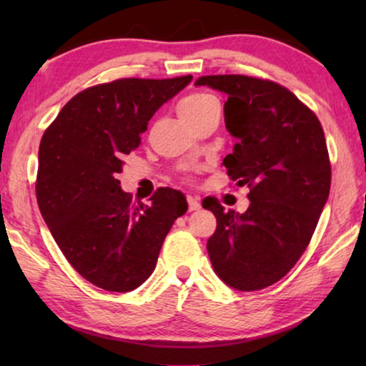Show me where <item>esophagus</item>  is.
Wrapping results in <instances>:
<instances>
[{
	"label": "esophagus",
	"instance_id": "34e87169",
	"mask_svg": "<svg viewBox=\"0 0 366 366\" xmlns=\"http://www.w3.org/2000/svg\"><path fill=\"white\" fill-rule=\"evenodd\" d=\"M187 199H188V209H189V212H197V209H199V207H202V204H199V199L198 198L188 197Z\"/></svg>",
	"mask_w": 366,
	"mask_h": 366
}]
</instances>
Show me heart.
Instances as JSON below:
<instances>
[{
    "mask_svg": "<svg viewBox=\"0 0 366 366\" xmlns=\"http://www.w3.org/2000/svg\"><path fill=\"white\" fill-rule=\"evenodd\" d=\"M214 104H218V102L212 97V94L194 93L179 102L178 113L182 119H192L194 117H199V114L207 112L208 108L214 107Z\"/></svg>",
    "mask_w": 366,
    "mask_h": 366,
    "instance_id": "1",
    "label": "heart"
}]
</instances>
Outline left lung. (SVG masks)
<instances>
[{"mask_svg": "<svg viewBox=\"0 0 366 366\" xmlns=\"http://www.w3.org/2000/svg\"><path fill=\"white\" fill-rule=\"evenodd\" d=\"M228 97L224 127L234 138L223 159L229 178L249 188L244 213L207 198L217 217L207 249L228 287L254 292L295 267L317 228L330 194L327 142L318 118L287 88L243 74L199 78Z\"/></svg>", "mask_w": 366, "mask_h": 366, "instance_id": "left-lung-1", "label": "left lung"}]
</instances>
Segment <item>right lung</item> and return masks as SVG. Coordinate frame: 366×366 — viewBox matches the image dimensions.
Wrapping results in <instances>:
<instances>
[{
	"mask_svg": "<svg viewBox=\"0 0 366 366\" xmlns=\"http://www.w3.org/2000/svg\"><path fill=\"white\" fill-rule=\"evenodd\" d=\"M192 79L123 78L88 88L43 134L39 212L71 267L94 287L124 293L143 285L174 219L187 213V198L173 188L133 204L118 173L153 114Z\"/></svg>",
	"mask_w": 366,
	"mask_h": 366,
	"instance_id": "add662e5",
	"label": "right lung"
}]
</instances>
